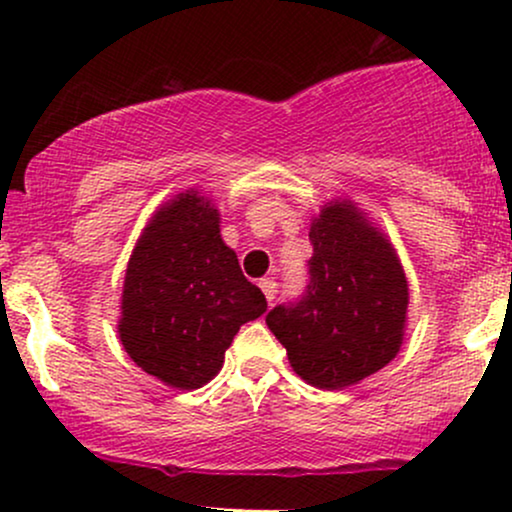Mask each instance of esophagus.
I'll return each mask as SVG.
<instances>
[{
    "mask_svg": "<svg viewBox=\"0 0 512 512\" xmlns=\"http://www.w3.org/2000/svg\"><path fill=\"white\" fill-rule=\"evenodd\" d=\"M260 289L264 293V298H267V301L272 303L274 298H276V291H279V284H276L272 276H267V279H260Z\"/></svg>",
    "mask_w": 512,
    "mask_h": 512,
    "instance_id": "obj_1",
    "label": "esophagus"
}]
</instances>
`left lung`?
<instances>
[{
  "label": "left lung",
  "instance_id": "obj_1",
  "mask_svg": "<svg viewBox=\"0 0 512 512\" xmlns=\"http://www.w3.org/2000/svg\"><path fill=\"white\" fill-rule=\"evenodd\" d=\"M310 243L308 284L296 301L269 310L267 325L303 380L339 390L397 356L409 289L392 245L354 204L322 209Z\"/></svg>",
  "mask_w": 512,
  "mask_h": 512
}]
</instances>
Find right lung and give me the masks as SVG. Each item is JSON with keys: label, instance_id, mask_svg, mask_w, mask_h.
I'll use <instances>...</instances> for the list:
<instances>
[{"label": "right lung", "instance_id": "1", "mask_svg": "<svg viewBox=\"0 0 512 512\" xmlns=\"http://www.w3.org/2000/svg\"><path fill=\"white\" fill-rule=\"evenodd\" d=\"M264 310V293L221 240L219 211L185 192L151 219L129 257L120 339L149 375L197 390L221 370L240 325Z\"/></svg>", "mask_w": 512, "mask_h": 512}]
</instances>
